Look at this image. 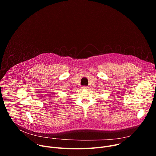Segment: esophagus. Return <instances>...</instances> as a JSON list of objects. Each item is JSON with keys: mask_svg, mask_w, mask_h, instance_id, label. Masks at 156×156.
<instances>
[{"mask_svg": "<svg viewBox=\"0 0 156 156\" xmlns=\"http://www.w3.org/2000/svg\"><path fill=\"white\" fill-rule=\"evenodd\" d=\"M87 86H83L82 87V89H83V90H87Z\"/></svg>", "mask_w": 156, "mask_h": 156, "instance_id": "34e87169", "label": "esophagus"}]
</instances>
